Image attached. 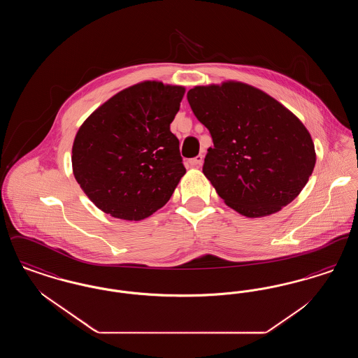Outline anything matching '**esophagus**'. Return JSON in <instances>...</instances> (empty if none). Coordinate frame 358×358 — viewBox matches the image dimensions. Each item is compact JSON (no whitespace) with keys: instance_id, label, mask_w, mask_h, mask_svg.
<instances>
[{"instance_id":"34e87169","label":"esophagus","mask_w":358,"mask_h":358,"mask_svg":"<svg viewBox=\"0 0 358 358\" xmlns=\"http://www.w3.org/2000/svg\"><path fill=\"white\" fill-rule=\"evenodd\" d=\"M203 159H204V157H203L201 154H199L197 157H194V158L189 159V165H190V166H193V168H199V166L201 165Z\"/></svg>"}]
</instances>
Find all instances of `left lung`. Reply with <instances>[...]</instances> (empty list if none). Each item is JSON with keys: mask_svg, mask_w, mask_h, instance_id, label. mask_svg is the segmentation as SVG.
I'll use <instances>...</instances> for the list:
<instances>
[{"mask_svg": "<svg viewBox=\"0 0 358 358\" xmlns=\"http://www.w3.org/2000/svg\"><path fill=\"white\" fill-rule=\"evenodd\" d=\"M187 98L212 136L203 173L225 204L262 217L301 193L314 171L315 150L303 123L286 107L235 82L194 87Z\"/></svg>", "mask_w": 358, "mask_h": 358, "instance_id": "left-lung-1", "label": "left lung"}]
</instances>
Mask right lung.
Returning <instances> with one entry per match:
<instances>
[{
    "label": "right lung",
    "mask_w": 358,
    "mask_h": 358,
    "mask_svg": "<svg viewBox=\"0 0 358 358\" xmlns=\"http://www.w3.org/2000/svg\"><path fill=\"white\" fill-rule=\"evenodd\" d=\"M185 88L143 82L94 111L75 136L72 169L104 213L138 222L171 200L185 166L171 123Z\"/></svg>",
    "instance_id": "right-lung-1"
}]
</instances>
